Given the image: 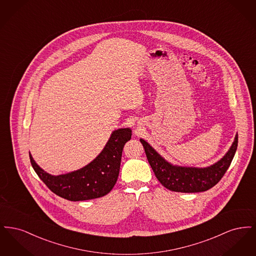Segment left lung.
Masks as SVG:
<instances>
[{"label": "left lung", "mask_w": 256, "mask_h": 256, "mask_svg": "<svg viewBox=\"0 0 256 256\" xmlns=\"http://www.w3.org/2000/svg\"><path fill=\"white\" fill-rule=\"evenodd\" d=\"M140 142L145 148L146 158L159 182L174 192L198 193L204 192L215 186L230 166L238 146V134L226 154L214 164L198 168L174 165L163 158L144 139Z\"/></svg>", "instance_id": "1"}]
</instances>
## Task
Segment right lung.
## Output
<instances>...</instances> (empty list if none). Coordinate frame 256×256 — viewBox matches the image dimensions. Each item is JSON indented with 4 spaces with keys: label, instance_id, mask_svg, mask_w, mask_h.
<instances>
[{
    "label": "right lung",
    "instance_id": "right-lung-1",
    "mask_svg": "<svg viewBox=\"0 0 256 256\" xmlns=\"http://www.w3.org/2000/svg\"><path fill=\"white\" fill-rule=\"evenodd\" d=\"M130 128L113 130L102 150L84 167L67 174L54 176L38 166L30 152L34 170L50 190L61 198L80 202L108 194L118 180L122 148L132 138Z\"/></svg>",
    "mask_w": 256,
    "mask_h": 256
}]
</instances>
